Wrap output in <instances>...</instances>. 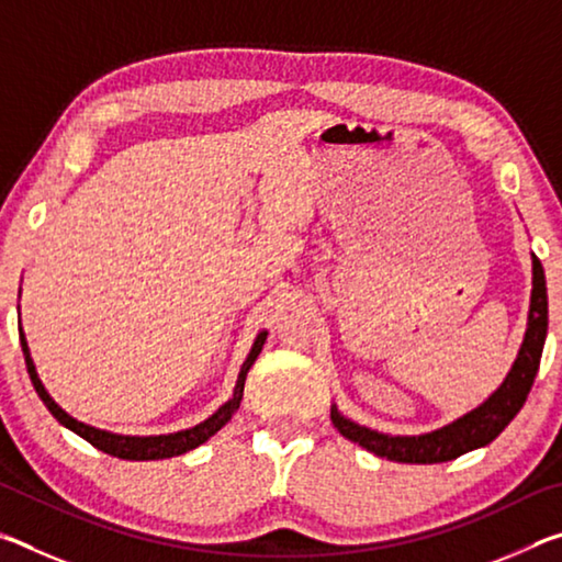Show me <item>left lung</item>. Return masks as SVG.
Instances as JSON below:
<instances>
[{
	"mask_svg": "<svg viewBox=\"0 0 562 562\" xmlns=\"http://www.w3.org/2000/svg\"><path fill=\"white\" fill-rule=\"evenodd\" d=\"M532 262V290H530V310H528V325L526 335H522L520 349L513 364L508 369L506 379L493 392L486 402L479 404L463 416L453 418L451 424L441 426V429L416 434V436H392L369 426H361L351 422L331 404V424L345 439L359 443L361 449L372 451L379 459L398 461V463H443L453 461L459 456L469 453L473 449H483L496 436L506 429V426L516 418L528 398L532 386V379L538 374L540 355H543L546 335H548V290H546V272L543 265L530 252Z\"/></svg>",
	"mask_w": 562,
	"mask_h": 562,
	"instance_id": "8db88e82",
	"label": "left lung"
}]
</instances>
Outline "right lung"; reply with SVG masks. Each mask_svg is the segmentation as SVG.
I'll list each match as a JSON object with an SVG mask.
<instances>
[{
    "label": "right lung",
    "mask_w": 562,
    "mask_h": 562,
    "mask_svg": "<svg viewBox=\"0 0 562 562\" xmlns=\"http://www.w3.org/2000/svg\"><path fill=\"white\" fill-rule=\"evenodd\" d=\"M19 292H22V290H19ZM19 339H22V351H24V359H26V372H30V376H32V384L36 389V394H40L44 406L49 408L56 422H59L61 426H66V429H69V431H74L76 436H81V439H87L91 446H97L99 451L109 453V456H116V459H126V461H158V459H173V456H180V453H188V451L198 449V446L205 443L207 439H211V436H215L227 422H231L233 414L237 412V408H240L247 372H250V367L255 364V359H258V355L262 351L265 339H268V329H262L260 335L255 337L250 355L245 357L243 367H240V374H237L233 396L227 398L223 406H217V412H213L211 416H207L205 422L190 426V429L173 431V434H158V436H123V434H113V431L97 429V426L83 424V422H79V418H74L71 414H66L64 408L54 402L52 394L46 392V386L42 384L40 374H36V367H34L30 345H26L24 329H19Z\"/></svg>",
    "instance_id": "right-lung-1"
}]
</instances>
